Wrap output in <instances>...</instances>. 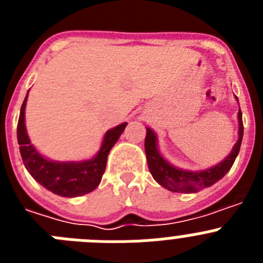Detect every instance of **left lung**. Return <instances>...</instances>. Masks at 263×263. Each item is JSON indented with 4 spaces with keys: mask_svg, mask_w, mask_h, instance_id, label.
<instances>
[{
    "mask_svg": "<svg viewBox=\"0 0 263 263\" xmlns=\"http://www.w3.org/2000/svg\"><path fill=\"white\" fill-rule=\"evenodd\" d=\"M237 100V97H236ZM238 101V100H237ZM238 139L234 143L232 152L229 153L224 160L210 168L200 170V171H191V170H183L171 164L168 160L164 159L158 148V137L152 127H146L145 138V152L147 158L148 170L152 173L155 182L159 183L168 191L173 192H197L203 188L211 187L224 178L228 171L233 166L237 155L240 153L241 142L243 136L242 113L238 109Z\"/></svg>",
    "mask_w": 263,
    "mask_h": 263,
    "instance_id": "1",
    "label": "left lung"
}]
</instances>
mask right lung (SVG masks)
Masks as SVG:
<instances>
[{"label": "right lung", "mask_w": 263, "mask_h": 263, "mask_svg": "<svg viewBox=\"0 0 263 263\" xmlns=\"http://www.w3.org/2000/svg\"><path fill=\"white\" fill-rule=\"evenodd\" d=\"M29 95V92H27ZM27 95L21 108L17 138L23 164L36 182L52 194L63 197H76L89 194L100 184L106 167V158L126 127L127 122L109 129L96 155L90 159L58 162L46 158L31 145L25 124Z\"/></svg>", "instance_id": "add662e5"}]
</instances>
